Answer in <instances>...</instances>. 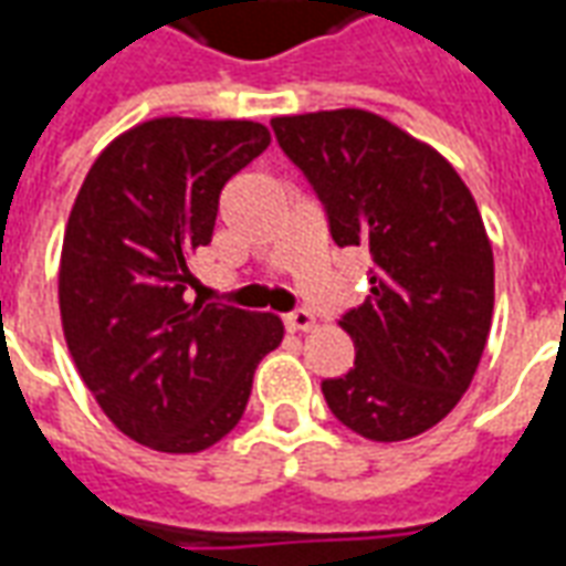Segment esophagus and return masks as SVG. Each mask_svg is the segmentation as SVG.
Returning a JSON list of instances; mask_svg holds the SVG:
<instances>
[{
  "mask_svg": "<svg viewBox=\"0 0 566 566\" xmlns=\"http://www.w3.org/2000/svg\"><path fill=\"white\" fill-rule=\"evenodd\" d=\"M284 327L294 333H306L315 327V318H312V312H306V308H294V312L284 315Z\"/></svg>",
  "mask_w": 566,
  "mask_h": 566,
  "instance_id": "esophagus-1",
  "label": "esophagus"
}]
</instances>
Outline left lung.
Returning a JSON list of instances; mask_svg holds the SVG:
<instances>
[{
    "instance_id": "obj_1",
    "label": "left lung",
    "mask_w": 566,
    "mask_h": 566,
    "mask_svg": "<svg viewBox=\"0 0 566 566\" xmlns=\"http://www.w3.org/2000/svg\"><path fill=\"white\" fill-rule=\"evenodd\" d=\"M272 133L333 242L373 258L369 296L339 321L355 367L321 381L324 400L360 437H418L458 406L491 331L494 254L473 193L437 150L373 112L272 117Z\"/></svg>"
}]
</instances>
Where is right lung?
<instances>
[{"label":"right lung","instance_id":"right-lung-1","mask_svg":"<svg viewBox=\"0 0 566 566\" xmlns=\"http://www.w3.org/2000/svg\"><path fill=\"white\" fill-rule=\"evenodd\" d=\"M266 145L254 120H145L96 157L72 206L66 345L112 424L148 449L190 454L227 437L254 369L282 343L275 315L185 300L223 185Z\"/></svg>","mask_w":566,"mask_h":566}]
</instances>
